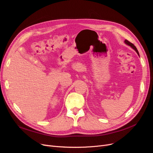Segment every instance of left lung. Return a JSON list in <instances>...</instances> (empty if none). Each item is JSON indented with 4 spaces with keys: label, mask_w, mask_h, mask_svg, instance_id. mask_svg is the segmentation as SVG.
Returning a JSON list of instances; mask_svg holds the SVG:
<instances>
[{
    "label": "left lung",
    "mask_w": 153,
    "mask_h": 153,
    "mask_svg": "<svg viewBox=\"0 0 153 153\" xmlns=\"http://www.w3.org/2000/svg\"><path fill=\"white\" fill-rule=\"evenodd\" d=\"M125 43L126 44H127L128 45H129V46H130L131 48H133V49L136 51V53H137V54L139 55V53H138V50L137 49H136V46L133 44V43H131V42H130L129 41H128V40L127 39H125Z\"/></svg>",
    "instance_id": "obj_1"
}]
</instances>
